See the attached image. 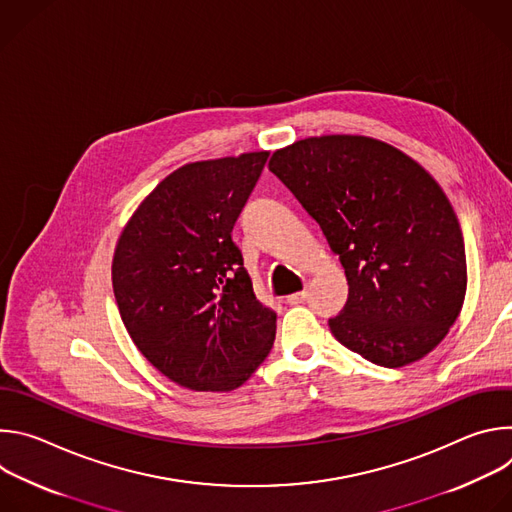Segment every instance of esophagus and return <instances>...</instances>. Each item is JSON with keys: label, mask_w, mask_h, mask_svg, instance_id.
Wrapping results in <instances>:
<instances>
[{"label": "esophagus", "mask_w": 512, "mask_h": 512, "mask_svg": "<svg viewBox=\"0 0 512 512\" xmlns=\"http://www.w3.org/2000/svg\"><path fill=\"white\" fill-rule=\"evenodd\" d=\"M306 298H308V291L304 289V291H298V294H291V296H287V304H291V306H298V304H304V302H306Z\"/></svg>", "instance_id": "esophagus-1"}]
</instances>
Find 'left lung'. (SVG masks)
<instances>
[{"label":"left lung","mask_w":512,"mask_h":512,"mask_svg":"<svg viewBox=\"0 0 512 512\" xmlns=\"http://www.w3.org/2000/svg\"><path fill=\"white\" fill-rule=\"evenodd\" d=\"M269 170L320 225L348 279L334 338L379 367L429 354L466 296L458 216L415 160L362 135H324L277 150Z\"/></svg>","instance_id":"obj_1"}]
</instances>
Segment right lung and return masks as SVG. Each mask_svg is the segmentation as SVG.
Here are the masks:
<instances>
[{
    "label": "right lung",
    "instance_id": "obj_1",
    "mask_svg": "<svg viewBox=\"0 0 512 512\" xmlns=\"http://www.w3.org/2000/svg\"><path fill=\"white\" fill-rule=\"evenodd\" d=\"M267 152L194 162L164 178L113 257L121 320L154 367L192 391H233L269 354L277 316L253 291L233 227Z\"/></svg>",
    "mask_w": 512,
    "mask_h": 512
}]
</instances>
